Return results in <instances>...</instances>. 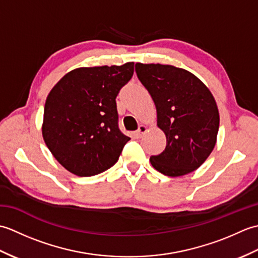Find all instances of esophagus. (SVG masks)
Instances as JSON below:
<instances>
[{
  "mask_svg": "<svg viewBox=\"0 0 258 258\" xmlns=\"http://www.w3.org/2000/svg\"><path fill=\"white\" fill-rule=\"evenodd\" d=\"M146 131H147V126L140 125L139 126V130L136 131V135H138V138H142V136H143V134L146 133Z\"/></svg>",
  "mask_w": 258,
  "mask_h": 258,
  "instance_id": "1",
  "label": "esophagus"
}]
</instances>
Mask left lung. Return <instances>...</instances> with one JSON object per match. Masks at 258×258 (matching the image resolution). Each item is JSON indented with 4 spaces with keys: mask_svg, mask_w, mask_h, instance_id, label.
<instances>
[{
    "mask_svg": "<svg viewBox=\"0 0 258 258\" xmlns=\"http://www.w3.org/2000/svg\"><path fill=\"white\" fill-rule=\"evenodd\" d=\"M141 83L149 91L157 113V126L166 147L151 156L152 166L177 177L199 168L216 144L220 113L211 91L184 69L163 64H135Z\"/></svg>",
    "mask_w": 258,
    "mask_h": 258,
    "instance_id": "obj_1",
    "label": "left lung"
}]
</instances>
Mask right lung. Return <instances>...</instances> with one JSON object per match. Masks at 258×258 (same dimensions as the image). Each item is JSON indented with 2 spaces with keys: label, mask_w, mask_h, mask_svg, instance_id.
Instances as JSON below:
<instances>
[{
  "label": "right lung",
  "mask_w": 258,
  "mask_h": 258,
  "mask_svg": "<svg viewBox=\"0 0 258 258\" xmlns=\"http://www.w3.org/2000/svg\"><path fill=\"white\" fill-rule=\"evenodd\" d=\"M134 63L79 68L48 93L42 135L61 165L78 176H93L118 161L131 140L118 128L116 98L132 79Z\"/></svg>",
  "instance_id": "right-lung-1"
}]
</instances>
